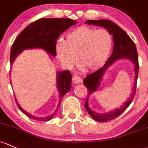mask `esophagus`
Returning a JSON list of instances; mask_svg holds the SVG:
<instances>
[{"mask_svg": "<svg viewBox=\"0 0 148 148\" xmlns=\"http://www.w3.org/2000/svg\"><path fill=\"white\" fill-rule=\"evenodd\" d=\"M72 82H74V84H79L82 82V79L79 77H78V76H74L72 78Z\"/></svg>", "mask_w": 148, "mask_h": 148, "instance_id": "obj_1", "label": "esophagus"}]
</instances>
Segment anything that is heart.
<instances>
[{
    "instance_id": "heart-1",
    "label": "heart",
    "mask_w": 148,
    "mask_h": 148,
    "mask_svg": "<svg viewBox=\"0 0 148 148\" xmlns=\"http://www.w3.org/2000/svg\"><path fill=\"white\" fill-rule=\"evenodd\" d=\"M113 47V37L106 29L82 26L69 32L66 41H58L56 53L66 67L77 62L86 71L101 69L108 61Z\"/></svg>"
}]
</instances>
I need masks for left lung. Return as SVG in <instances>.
<instances>
[{
	"label": "left lung",
	"mask_w": 148,
	"mask_h": 148,
	"mask_svg": "<svg viewBox=\"0 0 148 148\" xmlns=\"http://www.w3.org/2000/svg\"><path fill=\"white\" fill-rule=\"evenodd\" d=\"M86 24L93 25L103 27L107 30L109 31L111 35H113V49L111 57L108 61L103 65L102 68L97 70L95 72L86 76L84 79L83 83L88 88V97L85 102V108L88 111V114L98 122H106L111 121L115 118L118 117L129 106L134 98L136 90L137 79H138V52L135 43L131 40L127 34L118 25L109 20H95V21H87ZM121 58H126L130 60L134 64L135 71V82L133 88V91L131 95V97L120 108L105 114H98L90 108L88 106V99L89 96L98 89L102 79V77L107 69L116 61Z\"/></svg>",
	"instance_id": "1"
}]
</instances>
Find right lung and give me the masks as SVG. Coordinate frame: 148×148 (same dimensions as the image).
Instances as JSON below:
<instances>
[{
	"label": "right lung",
	"instance_id": "obj_1",
	"mask_svg": "<svg viewBox=\"0 0 148 148\" xmlns=\"http://www.w3.org/2000/svg\"><path fill=\"white\" fill-rule=\"evenodd\" d=\"M77 22L69 18H41L29 24L21 32L12 44L10 50V62L12 64L15 58L23 50L40 48L49 55L55 57L56 42L59 36ZM57 86L60 101L54 113L45 117H38L29 114L23 110L16 101L18 108L29 118L39 121H49L54 117L61 104L62 99L71 88V74L69 70L57 71Z\"/></svg>",
	"mask_w": 148,
	"mask_h": 148
}]
</instances>
